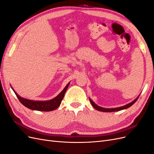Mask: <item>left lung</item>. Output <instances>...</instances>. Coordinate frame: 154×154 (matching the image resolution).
I'll return each instance as SVG.
<instances>
[{
  "label": "left lung",
  "instance_id": "left-lung-1",
  "mask_svg": "<svg viewBox=\"0 0 154 154\" xmlns=\"http://www.w3.org/2000/svg\"><path fill=\"white\" fill-rule=\"evenodd\" d=\"M137 97V98L134 100L132 102H131V103H130L127 105H126L125 106H121V107H118V108H114V109H104V108H102V107H100L99 106H97V105H96L94 102H93L91 99H89L90 100V102L91 103V105H92V106L94 107V108L97 110L99 111H101V112H116V111H119V110H123V109H128V107L131 106L134 103H136V101L138 99Z\"/></svg>",
  "mask_w": 154,
  "mask_h": 154
}]
</instances>
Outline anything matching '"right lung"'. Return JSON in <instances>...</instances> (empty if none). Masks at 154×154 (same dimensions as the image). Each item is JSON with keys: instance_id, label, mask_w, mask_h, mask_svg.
I'll use <instances>...</instances> for the list:
<instances>
[{"instance_id": "1", "label": "right lung", "mask_w": 154, "mask_h": 154, "mask_svg": "<svg viewBox=\"0 0 154 154\" xmlns=\"http://www.w3.org/2000/svg\"><path fill=\"white\" fill-rule=\"evenodd\" d=\"M69 83L68 84L66 85V87L64 88V89L60 93V94L54 97V99L51 100L49 101H32V100H29L25 98H23V97L18 96L17 93L15 92L17 97L18 99L19 100L20 103L24 105L27 108H28L31 110H39V111H52L53 110L57 109L58 107L61 104V102L63 98L65 93H66L67 88L69 85Z\"/></svg>"}]
</instances>
